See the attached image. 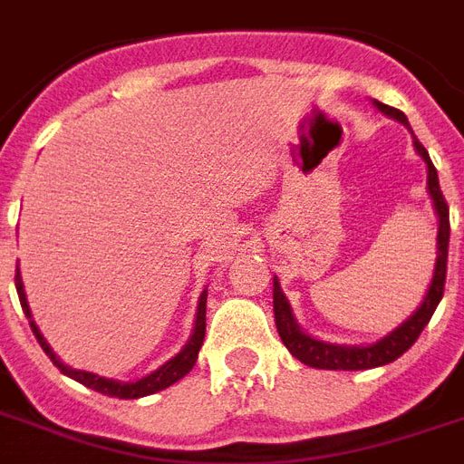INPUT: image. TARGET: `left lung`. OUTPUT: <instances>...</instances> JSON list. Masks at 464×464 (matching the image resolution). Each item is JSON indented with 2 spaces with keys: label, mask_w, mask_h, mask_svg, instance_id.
<instances>
[{
  "label": "left lung",
  "mask_w": 464,
  "mask_h": 464,
  "mask_svg": "<svg viewBox=\"0 0 464 464\" xmlns=\"http://www.w3.org/2000/svg\"><path fill=\"white\" fill-rule=\"evenodd\" d=\"M373 105L382 115L397 120L400 125H404L411 132L410 120L407 115L395 108H390L385 103H378L373 101ZM411 140H414V149L417 154L421 156V160L426 163V189H429V197L433 202V211L439 217V236H436V265H433V276L429 289H426L424 301L419 304V308L411 313L402 324H397L395 330L388 332L385 337H381L373 344H332V342H324V339H317L308 332H304V327L296 323L294 317V310H291L289 298L284 296L282 284L275 276V289H272V304H275V323L279 337L286 344L294 356H296L301 363L310 368H324V371H368V368L385 366V363H392L395 359H400L407 349H410L414 342L419 339L421 330H424L429 320H431L433 310L439 308L440 298H443V286H446V269H448V243H450V214H448V204L443 199V192H440L439 185V173L433 168L431 159H429V151L421 147V141L414 137L411 132Z\"/></svg>",
  "instance_id": "1"
}]
</instances>
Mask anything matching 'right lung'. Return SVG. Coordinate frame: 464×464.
Wrapping results in <instances>:
<instances>
[{"mask_svg":"<svg viewBox=\"0 0 464 464\" xmlns=\"http://www.w3.org/2000/svg\"><path fill=\"white\" fill-rule=\"evenodd\" d=\"M16 291H18V301H21V308H24L25 317H28V323H31V330L38 339V344L43 346V352L50 356L54 366L60 368L62 373L69 375L72 381L82 382L86 388L96 390L101 395L108 397H118V400H140V397L154 395L159 390L170 388L173 382H178L182 375H188L192 371V366L197 363V356H199V349H202L204 342V330H207V289L202 291V296L197 301V313H195V327H192V334L185 342L180 352L175 353L173 359H168L163 366H159L156 371H151L149 375L140 378V381L132 382H122L115 381V378H103V375L91 373V371H82V368H72L67 363H62V359L57 353L53 352V346L47 344L45 337H43V332L38 330V324L33 320L31 305H28V298H25L24 291V279H21V269L16 267Z\"/></svg>","mask_w":464,"mask_h":464,"instance_id":"add662e5","label":"right lung"}]
</instances>
